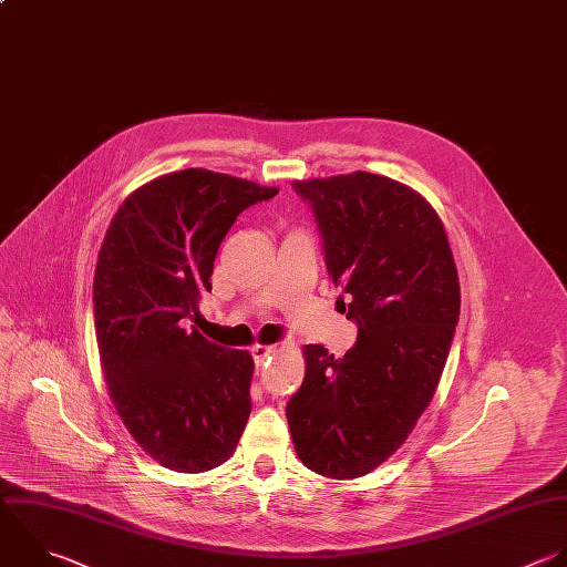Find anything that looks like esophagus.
<instances>
[{"instance_id":"1","label":"esophagus","mask_w":567,"mask_h":567,"mask_svg":"<svg viewBox=\"0 0 567 567\" xmlns=\"http://www.w3.org/2000/svg\"><path fill=\"white\" fill-rule=\"evenodd\" d=\"M252 357H255V363L257 365H264L270 357H272V352H275V348L272 346H261V343H257V346H252Z\"/></svg>"}]
</instances>
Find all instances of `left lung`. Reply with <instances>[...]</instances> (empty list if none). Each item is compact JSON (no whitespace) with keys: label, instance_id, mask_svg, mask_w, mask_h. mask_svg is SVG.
Instances as JSON below:
<instances>
[{"label":"left lung","instance_id":"8db88e82","mask_svg":"<svg viewBox=\"0 0 567 567\" xmlns=\"http://www.w3.org/2000/svg\"><path fill=\"white\" fill-rule=\"evenodd\" d=\"M292 186L315 210L347 299L337 303L359 334L341 359L303 348L286 416L306 467L357 478L405 443L432 401L458 321V275L443 221L410 186L363 171Z\"/></svg>","mask_w":567,"mask_h":567}]
</instances>
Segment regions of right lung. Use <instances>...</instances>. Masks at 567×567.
<instances>
[{
    "label": "right lung",
    "mask_w": 567,
    "mask_h": 567,
    "mask_svg": "<svg viewBox=\"0 0 567 567\" xmlns=\"http://www.w3.org/2000/svg\"><path fill=\"white\" fill-rule=\"evenodd\" d=\"M277 193L186 168L133 190L106 230L93 284L104 379L133 439L168 470L221 465L250 416L252 354L186 330V319L199 315L237 215Z\"/></svg>",
    "instance_id": "add662e5"
}]
</instances>
